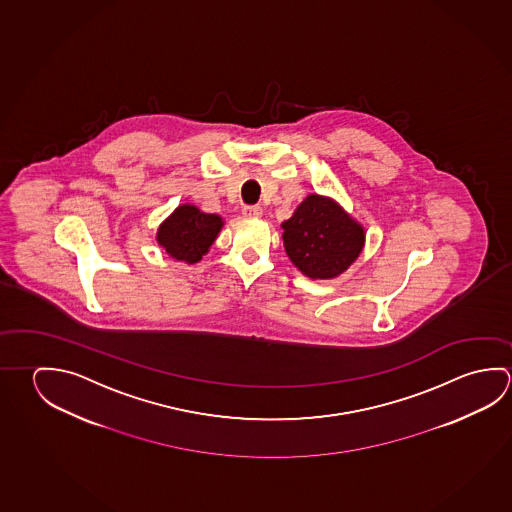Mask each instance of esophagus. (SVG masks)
I'll use <instances>...</instances> for the list:
<instances>
[{
  "label": "esophagus",
  "mask_w": 512,
  "mask_h": 512,
  "mask_svg": "<svg viewBox=\"0 0 512 512\" xmlns=\"http://www.w3.org/2000/svg\"><path fill=\"white\" fill-rule=\"evenodd\" d=\"M243 214L246 217H260L262 216V208L259 205L255 207H244Z\"/></svg>",
  "instance_id": "esophagus-1"
}]
</instances>
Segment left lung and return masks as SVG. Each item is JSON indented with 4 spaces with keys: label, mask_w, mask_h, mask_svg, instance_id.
<instances>
[{
    "label": "left lung",
    "mask_w": 512,
    "mask_h": 512,
    "mask_svg": "<svg viewBox=\"0 0 512 512\" xmlns=\"http://www.w3.org/2000/svg\"><path fill=\"white\" fill-rule=\"evenodd\" d=\"M287 257L305 277H340L365 246V228L329 196L309 194L282 223Z\"/></svg>",
    "instance_id": "left-lung-1"
}]
</instances>
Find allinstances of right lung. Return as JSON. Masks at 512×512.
<instances>
[{
  "mask_svg": "<svg viewBox=\"0 0 512 512\" xmlns=\"http://www.w3.org/2000/svg\"><path fill=\"white\" fill-rule=\"evenodd\" d=\"M223 226V217L183 203L158 226L156 241L171 259L196 264L207 255Z\"/></svg>",
  "mask_w": 512,
  "mask_h": 512,
  "instance_id": "obj_1",
  "label": "right lung"
}]
</instances>
